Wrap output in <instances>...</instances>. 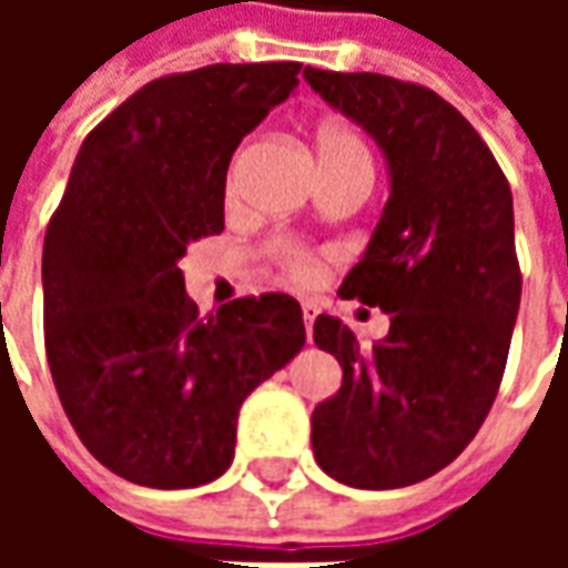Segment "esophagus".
Wrapping results in <instances>:
<instances>
[{"label": "esophagus", "mask_w": 568, "mask_h": 568, "mask_svg": "<svg viewBox=\"0 0 568 568\" xmlns=\"http://www.w3.org/2000/svg\"><path fill=\"white\" fill-rule=\"evenodd\" d=\"M301 313H304V325H307V334L313 328V322L320 316V304L316 301H301Z\"/></svg>", "instance_id": "34e87169"}]
</instances>
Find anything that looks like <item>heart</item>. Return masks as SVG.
<instances>
[{
    "label": "heart",
    "mask_w": 568,
    "mask_h": 568,
    "mask_svg": "<svg viewBox=\"0 0 568 568\" xmlns=\"http://www.w3.org/2000/svg\"><path fill=\"white\" fill-rule=\"evenodd\" d=\"M316 151H320V163L322 170H332V166H368L371 170V158H368V149L362 145L356 133H349L344 128H322L316 133ZM236 163H240V154L234 158V166H231V179H234V170ZM283 261L288 264V271L301 276V280H310L313 276V261L295 246H283Z\"/></svg>",
    "instance_id": "obj_1"
}]
</instances>
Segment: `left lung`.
<instances>
[{"instance_id": "8db88e82", "label": "left lung", "mask_w": 568, "mask_h": 568, "mask_svg": "<svg viewBox=\"0 0 568 568\" xmlns=\"http://www.w3.org/2000/svg\"><path fill=\"white\" fill-rule=\"evenodd\" d=\"M325 103L377 142L389 200L341 297L389 316L362 349L334 316L313 341L341 362V389L313 410V453L356 489H398L450 465L499 393L520 310L511 187L438 93L377 75L304 69Z\"/></svg>"}]
</instances>
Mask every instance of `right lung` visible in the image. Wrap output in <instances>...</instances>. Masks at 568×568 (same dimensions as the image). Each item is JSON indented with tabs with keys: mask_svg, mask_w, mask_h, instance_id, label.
Segmentation results:
<instances>
[{
	"mask_svg": "<svg viewBox=\"0 0 568 568\" xmlns=\"http://www.w3.org/2000/svg\"><path fill=\"white\" fill-rule=\"evenodd\" d=\"M301 63H215L149 81L81 142L42 248L44 349L81 444L124 480L210 484L246 395L304 346L295 297L197 316L179 261L224 231L227 163Z\"/></svg>",
	"mask_w": 568,
	"mask_h": 568,
	"instance_id": "add662e5",
	"label": "right lung"
}]
</instances>
